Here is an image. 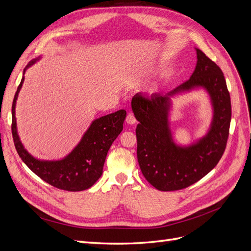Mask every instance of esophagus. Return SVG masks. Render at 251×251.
<instances>
[{
    "label": "esophagus",
    "mask_w": 251,
    "mask_h": 251,
    "mask_svg": "<svg viewBox=\"0 0 251 251\" xmlns=\"http://www.w3.org/2000/svg\"><path fill=\"white\" fill-rule=\"evenodd\" d=\"M126 121L127 125H135L136 118H135V116H134V114H133V113H128L127 115H126Z\"/></svg>",
    "instance_id": "esophagus-1"
}]
</instances>
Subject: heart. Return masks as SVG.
<instances>
[{
	"label": "heart",
	"mask_w": 251,
	"mask_h": 251,
	"mask_svg": "<svg viewBox=\"0 0 251 251\" xmlns=\"http://www.w3.org/2000/svg\"><path fill=\"white\" fill-rule=\"evenodd\" d=\"M157 91H158L157 85H151V87L148 88V92H149L150 94H155V93L157 92Z\"/></svg>",
	"instance_id": "heart-1"
}]
</instances>
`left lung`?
Here are the masks:
<instances>
[{"instance_id": "1", "label": "left lung", "mask_w": 251, "mask_h": 251, "mask_svg": "<svg viewBox=\"0 0 251 251\" xmlns=\"http://www.w3.org/2000/svg\"><path fill=\"white\" fill-rule=\"evenodd\" d=\"M196 51L197 64L188 80L166 94L149 98L137 93L132 100L133 113L139 121L136 137L140 170L149 183L162 192L185 188L206 176L221 159L228 138L231 103L223 72L200 49ZM199 88L209 94L212 123L201 139L181 146L170 128L171 98Z\"/></svg>"}]
</instances>
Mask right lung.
<instances>
[{
	"instance_id": "obj_1",
	"label": "right lung",
	"mask_w": 251,
	"mask_h": 251,
	"mask_svg": "<svg viewBox=\"0 0 251 251\" xmlns=\"http://www.w3.org/2000/svg\"><path fill=\"white\" fill-rule=\"evenodd\" d=\"M41 58L32 59L24 69L20 86L12 102V137L14 147L21 159L36 176L59 189L69 192H80L90 188L100 178L108 151L124 128L126 116L125 110L96 118L90 125L69 154L59 160H39L30 155L23 146L18 134L16 104L20 91L24 82V74L29 67Z\"/></svg>"
}]
</instances>
